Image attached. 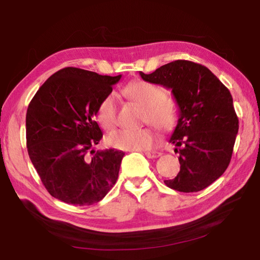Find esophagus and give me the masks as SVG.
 Segmentation results:
<instances>
[{
  "label": "esophagus",
  "mask_w": 260,
  "mask_h": 260,
  "mask_svg": "<svg viewBox=\"0 0 260 260\" xmlns=\"http://www.w3.org/2000/svg\"><path fill=\"white\" fill-rule=\"evenodd\" d=\"M144 155H146L148 158H151V159H153V158L159 157L161 153L159 151H146L144 152Z\"/></svg>",
  "instance_id": "obj_1"
}]
</instances>
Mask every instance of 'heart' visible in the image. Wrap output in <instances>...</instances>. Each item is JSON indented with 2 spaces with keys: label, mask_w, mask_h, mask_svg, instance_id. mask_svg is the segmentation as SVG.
<instances>
[{
  "label": "heart",
  "mask_w": 260,
  "mask_h": 260,
  "mask_svg": "<svg viewBox=\"0 0 260 260\" xmlns=\"http://www.w3.org/2000/svg\"><path fill=\"white\" fill-rule=\"evenodd\" d=\"M129 100L144 108L143 121L150 122L161 131L171 129L177 121V108L165 98L161 87L146 80H134L124 88ZM96 120L105 131H112L117 124L114 96L109 94L101 101L96 110ZM108 143L122 150H149L157 142V135L151 128L139 131L120 129L107 138Z\"/></svg>",
  "instance_id": "b5f03b06"
}]
</instances>
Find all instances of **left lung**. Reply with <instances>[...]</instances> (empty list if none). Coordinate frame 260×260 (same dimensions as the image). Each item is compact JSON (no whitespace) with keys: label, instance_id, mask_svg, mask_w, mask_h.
Listing matches in <instances>:
<instances>
[{"label":"left lung","instance_id":"8db88e82","mask_svg":"<svg viewBox=\"0 0 260 260\" xmlns=\"http://www.w3.org/2000/svg\"><path fill=\"white\" fill-rule=\"evenodd\" d=\"M140 76L171 88L179 105L178 125L170 142L180 155V172L165 184L182 192L203 190L231 162L239 118L230 90L208 68L190 60L171 61Z\"/></svg>","mask_w":260,"mask_h":260}]
</instances>
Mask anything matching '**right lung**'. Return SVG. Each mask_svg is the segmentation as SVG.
Segmentation results:
<instances>
[{
    "mask_svg": "<svg viewBox=\"0 0 260 260\" xmlns=\"http://www.w3.org/2000/svg\"><path fill=\"white\" fill-rule=\"evenodd\" d=\"M121 76L65 68L39 88L26 113V146L43 186L73 205L100 202L114 186L125 153L94 151L103 133L94 120L101 101ZM91 150L93 156L86 155Z\"/></svg>",
    "mask_w": 260,
    "mask_h": 260,
    "instance_id": "obj_1",
    "label": "right lung"
}]
</instances>
